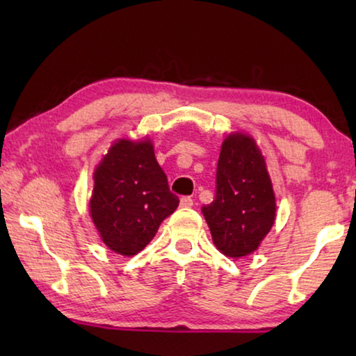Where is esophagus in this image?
<instances>
[{"label":"esophagus","mask_w":356,"mask_h":356,"mask_svg":"<svg viewBox=\"0 0 356 356\" xmlns=\"http://www.w3.org/2000/svg\"><path fill=\"white\" fill-rule=\"evenodd\" d=\"M180 206L182 207H191L193 206V200L190 196H184L182 200H180Z\"/></svg>","instance_id":"esophagus-1"}]
</instances>
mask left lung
Here are the masks:
<instances>
[{"label":"left lung","instance_id":"1","mask_svg":"<svg viewBox=\"0 0 356 356\" xmlns=\"http://www.w3.org/2000/svg\"><path fill=\"white\" fill-rule=\"evenodd\" d=\"M213 243L227 257L257 250L276 215L272 180L252 138L227 136L216 165L213 201L202 206Z\"/></svg>","mask_w":356,"mask_h":356}]
</instances>
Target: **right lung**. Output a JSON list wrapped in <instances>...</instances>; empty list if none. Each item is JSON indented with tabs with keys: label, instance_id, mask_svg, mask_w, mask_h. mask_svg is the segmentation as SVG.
Instances as JSON below:
<instances>
[{
	"label": "right lung",
	"instance_id": "right-lung-1",
	"mask_svg": "<svg viewBox=\"0 0 356 356\" xmlns=\"http://www.w3.org/2000/svg\"><path fill=\"white\" fill-rule=\"evenodd\" d=\"M179 206L150 141L119 140L94 172L91 216L108 248L140 252Z\"/></svg>",
	"mask_w": 356,
	"mask_h": 356
}]
</instances>
